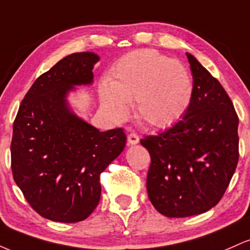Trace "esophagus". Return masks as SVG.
<instances>
[{
	"mask_svg": "<svg viewBox=\"0 0 250 250\" xmlns=\"http://www.w3.org/2000/svg\"><path fill=\"white\" fill-rule=\"evenodd\" d=\"M128 142L130 143V145H136V143L140 142V137L137 133H135V131H131L130 134H128Z\"/></svg>",
	"mask_w": 250,
	"mask_h": 250,
	"instance_id": "1",
	"label": "esophagus"
}]
</instances>
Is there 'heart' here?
I'll return each instance as SVG.
<instances>
[{"label": "heart", "mask_w": 250, "mask_h": 250, "mask_svg": "<svg viewBox=\"0 0 250 250\" xmlns=\"http://www.w3.org/2000/svg\"><path fill=\"white\" fill-rule=\"evenodd\" d=\"M193 83L180 62L159 51L142 49L123 56L101 89L103 108L113 119L128 115L127 102L135 100L136 114L153 127H167L187 110Z\"/></svg>", "instance_id": "b5f03b06"}]
</instances>
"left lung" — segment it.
<instances>
[{
    "label": "left lung",
    "instance_id": "8db88e82",
    "mask_svg": "<svg viewBox=\"0 0 250 250\" xmlns=\"http://www.w3.org/2000/svg\"><path fill=\"white\" fill-rule=\"evenodd\" d=\"M193 94L182 120L141 145L150 154L147 191L159 213L187 217L222 199L239 161V116L225 88L190 54Z\"/></svg>",
    "mask_w": 250,
    "mask_h": 250
}]
</instances>
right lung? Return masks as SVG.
<instances>
[{"label":"right lung","mask_w":250,"mask_h":250,"mask_svg":"<svg viewBox=\"0 0 250 250\" xmlns=\"http://www.w3.org/2000/svg\"><path fill=\"white\" fill-rule=\"evenodd\" d=\"M97 61L94 53H75L57 62L33 83L14 121V180L30 207L55 222H80L93 213L101 173L127 141L123 128L100 131L67 107L74 85L93 82Z\"/></svg>","instance_id":"add662e5"}]
</instances>
